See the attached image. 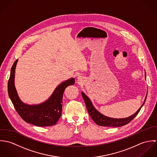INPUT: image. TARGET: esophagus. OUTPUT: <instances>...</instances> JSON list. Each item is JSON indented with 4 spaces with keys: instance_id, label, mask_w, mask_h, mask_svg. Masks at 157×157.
<instances>
[{
    "instance_id": "esophagus-1",
    "label": "esophagus",
    "mask_w": 157,
    "mask_h": 157,
    "mask_svg": "<svg viewBox=\"0 0 157 157\" xmlns=\"http://www.w3.org/2000/svg\"><path fill=\"white\" fill-rule=\"evenodd\" d=\"M78 78V80H80V77H78V78Z\"/></svg>"
}]
</instances>
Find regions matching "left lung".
I'll use <instances>...</instances> for the list:
<instances>
[{
	"label": "left lung",
	"mask_w": 157,
	"mask_h": 157,
	"mask_svg": "<svg viewBox=\"0 0 157 157\" xmlns=\"http://www.w3.org/2000/svg\"><path fill=\"white\" fill-rule=\"evenodd\" d=\"M145 78H146V72H145ZM82 95L85 102V105H86L88 113L90 116L91 117L92 119L94 120V121L99 126H106V127H120L129 123L131 121H132L134 118L135 116L138 113V112H140L141 108L144 105L147 97V94H146V96L145 97V99L143 105L141 106V107L138 109V110L134 114L126 118H114L106 117L103 114L101 113L100 112H98L94 108L90 98L83 92H82Z\"/></svg>",
	"instance_id": "8db88e82"
}]
</instances>
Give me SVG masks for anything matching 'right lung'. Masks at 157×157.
I'll use <instances>...</instances> for the list:
<instances>
[{
  "label": "right lung",
  "instance_id": "obj_1",
  "mask_svg": "<svg viewBox=\"0 0 157 157\" xmlns=\"http://www.w3.org/2000/svg\"><path fill=\"white\" fill-rule=\"evenodd\" d=\"M17 62L18 60H16L11 67L8 83V95L16 111L28 123L41 127L56 124L62 112L63 92L67 86L74 84L75 79L71 78L61 83L44 102L38 105H28L20 99L15 87V70Z\"/></svg>",
  "mask_w": 157,
  "mask_h": 157
}]
</instances>
